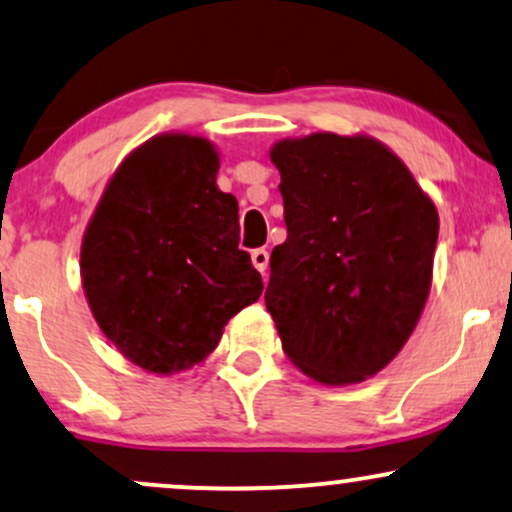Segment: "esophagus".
Wrapping results in <instances>:
<instances>
[{"mask_svg":"<svg viewBox=\"0 0 512 512\" xmlns=\"http://www.w3.org/2000/svg\"><path fill=\"white\" fill-rule=\"evenodd\" d=\"M250 257H252V264H255L257 272L267 276V269H269V252L264 250V248H257V250H252Z\"/></svg>","mask_w":512,"mask_h":512,"instance_id":"obj_1","label":"esophagus"}]
</instances>
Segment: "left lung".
Instances as JSON below:
<instances>
[{"mask_svg":"<svg viewBox=\"0 0 512 512\" xmlns=\"http://www.w3.org/2000/svg\"><path fill=\"white\" fill-rule=\"evenodd\" d=\"M288 236L264 303L283 353L322 384H355L405 346L432 286L439 214L372 138L315 133L274 145Z\"/></svg>","mask_w":512,"mask_h":512,"instance_id":"8db88e82","label":"left lung"}]
</instances>
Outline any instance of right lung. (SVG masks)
I'll list each match as a JSON object with an SVG mask.
<instances>
[{
	"mask_svg": "<svg viewBox=\"0 0 512 512\" xmlns=\"http://www.w3.org/2000/svg\"><path fill=\"white\" fill-rule=\"evenodd\" d=\"M205 138L159 135L119 166L80 250L97 324L128 360L155 374L193 367L221 329L262 295L238 248V202L214 183Z\"/></svg>",
	"mask_w": 512,
	"mask_h": 512,
	"instance_id": "right-lung-1",
	"label": "right lung"
}]
</instances>
